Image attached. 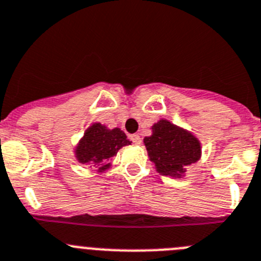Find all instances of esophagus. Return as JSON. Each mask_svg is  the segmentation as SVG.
Returning a JSON list of instances; mask_svg holds the SVG:
<instances>
[{
	"mask_svg": "<svg viewBox=\"0 0 261 261\" xmlns=\"http://www.w3.org/2000/svg\"><path fill=\"white\" fill-rule=\"evenodd\" d=\"M129 138H130V141H132L135 145H141V142H142V140H141V137L138 135H132L129 136Z\"/></svg>",
	"mask_w": 261,
	"mask_h": 261,
	"instance_id": "esophagus-1",
	"label": "esophagus"
}]
</instances>
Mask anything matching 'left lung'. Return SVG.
Here are the masks:
<instances>
[{
	"label": "left lung",
	"mask_w": 261,
	"mask_h": 261,
	"mask_svg": "<svg viewBox=\"0 0 261 261\" xmlns=\"http://www.w3.org/2000/svg\"><path fill=\"white\" fill-rule=\"evenodd\" d=\"M151 136L143 138V143L158 173L174 178L184 177L186 167L200 159L199 140L167 119H160L151 126Z\"/></svg>",
	"instance_id": "8db88e82"
}]
</instances>
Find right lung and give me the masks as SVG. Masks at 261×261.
<instances>
[{"label":"right lung","instance_id":"right-lung-1","mask_svg":"<svg viewBox=\"0 0 261 261\" xmlns=\"http://www.w3.org/2000/svg\"><path fill=\"white\" fill-rule=\"evenodd\" d=\"M130 143L120 128L110 129L101 123H93L76 145L75 158L79 163L98 166V172H105L111 167L109 160Z\"/></svg>","mask_w":261,"mask_h":261}]
</instances>
